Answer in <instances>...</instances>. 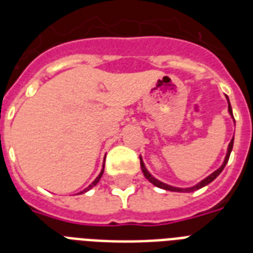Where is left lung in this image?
Wrapping results in <instances>:
<instances>
[{"label": "left lung", "instance_id": "1", "mask_svg": "<svg viewBox=\"0 0 253 253\" xmlns=\"http://www.w3.org/2000/svg\"><path fill=\"white\" fill-rule=\"evenodd\" d=\"M228 101V98H227ZM228 111H230V114L232 115V109H231V105H230V101H228ZM232 118H234V115H232ZM232 146H234V138H232V140L230 142V144H228V150H227V155H226V159H224L223 164H222V167H220L219 169H216L215 172L211 173L210 176L206 177L205 180H202L200 182V184H197L196 186H193V188H188V189H181V188H174V186H170V185H167L164 184V182H162V181L156 180L154 176H151L150 172L147 170L146 167H144V163H143L142 158H140V168H142L143 170V174H144V177H146L147 180L150 181V182H152V184L155 185V186H158V188H162V189H166V190H170V192H194V190H197V189H201L204 188V186H206L208 184H210L211 181H214L216 178V177L219 176L220 172L223 170V168L226 167V164H227L228 159H230V154H231L232 151Z\"/></svg>", "mask_w": 253, "mask_h": 253}]
</instances>
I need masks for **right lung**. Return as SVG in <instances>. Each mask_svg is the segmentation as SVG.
<instances>
[{
  "label": "right lung",
  "mask_w": 253,
  "mask_h": 253,
  "mask_svg": "<svg viewBox=\"0 0 253 253\" xmlns=\"http://www.w3.org/2000/svg\"><path fill=\"white\" fill-rule=\"evenodd\" d=\"M102 173H103V169H102V170H101V173H99V174H98V177H97V178H95V180L93 181V182H91V184L89 185V186H87L86 189H85L84 192H81V193H85V192H87V190H89V189H91V188H93V186H94V185H97V184H98V181L101 180V177H102Z\"/></svg>",
  "instance_id": "add662e5"
}]
</instances>
